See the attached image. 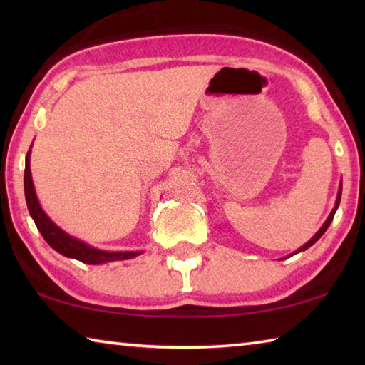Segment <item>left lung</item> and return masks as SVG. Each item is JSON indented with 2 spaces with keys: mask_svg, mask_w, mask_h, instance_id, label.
<instances>
[{
  "mask_svg": "<svg viewBox=\"0 0 365 365\" xmlns=\"http://www.w3.org/2000/svg\"><path fill=\"white\" fill-rule=\"evenodd\" d=\"M339 200H341V185H339V190H338V196H336V202H335V207H333L331 209V212H330V215H329V219H327L325 220V224L322 225V227H320L319 228V232L316 233V235H314V237L311 238V240H309V242L306 243V245H302L301 246V248L298 250V251H294L293 252V255H298V252H301V251H304V250H307V248H311V246L314 245V243H316L317 242V240L320 238V237H322V235L325 233V230H327V228H329V225L331 224V220H333V215H335V212H336V209H338V206H339ZM292 255V256H293Z\"/></svg>",
  "mask_w": 365,
  "mask_h": 365,
  "instance_id": "1",
  "label": "left lung"
}]
</instances>
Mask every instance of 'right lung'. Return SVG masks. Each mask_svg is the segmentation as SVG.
<instances>
[{
  "instance_id": "add662e5",
  "label": "right lung",
  "mask_w": 365,
  "mask_h": 365,
  "mask_svg": "<svg viewBox=\"0 0 365 365\" xmlns=\"http://www.w3.org/2000/svg\"><path fill=\"white\" fill-rule=\"evenodd\" d=\"M24 190H26V201L29 212L32 215L36 228H38L43 238L46 243L51 246L54 251L61 252L66 257L77 259L80 262L85 264H104V262H114V261H125V259H132L135 256L141 255V251H104L93 248V246L86 245L82 240H77L67 235L63 228H59L54 222L48 217L43 211L38 197L35 193L32 174H30V150L26 158V172H24Z\"/></svg>"
}]
</instances>
